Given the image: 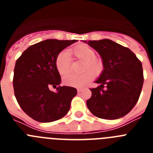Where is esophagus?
Here are the masks:
<instances>
[{"mask_svg": "<svg viewBox=\"0 0 153 153\" xmlns=\"http://www.w3.org/2000/svg\"><path fill=\"white\" fill-rule=\"evenodd\" d=\"M83 90V88L82 87H79V88H77V92L78 93H79V92H81Z\"/></svg>", "mask_w": 153, "mask_h": 153, "instance_id": "1", "label": "esophagus"}]
</instances>
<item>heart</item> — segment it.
Instances as JSON below:
<instances>
[{
	"label": "heart",
	"instance_id": "b5f03b06",
	"mask_svg": "<svg viewBox=\"0 0 153 153\" xmlns=\"http://www.w3.org/2000/svg\"><path fill=\"white\" fill-rule=\"evenodd\" d=\"M73 53L77 58L85 61L84 70H90L95 74H100L103 68V63L101 59L96 57L95 51L90 47L85 44L76 46L70 51ZM56 67L59 74L65 75L70 70L71 60L67 51H62L59 53L55 61ZM93 78V73L91 70H87L82 74H70L64 76L63 83L67 86L79 87L88 83Z\"/></svg>",
	"mask_w": 153,
	"mask_h": 153
}]
</instances>
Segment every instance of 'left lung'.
Instances as JSON below:
<instances>
[{
  "label": "left lung",
  "instance_id": "8db88e82",
  "mask_svg": "<svg viewBox=\"0 0 153 153\" xmlns=\"http://www.w3.org/2000/svg\"><path fill=\"white\" fill-rule=\"evenodd\" d=\"M88 44L100 53L104 69L95 82L100 86L90 89L87 107L98 118H121L140 98L144 81L141 61L129 48L111 40H89Z\"/></svg>",
  "mask_w": 153,
  "mask_h": 153
}]
</instances>
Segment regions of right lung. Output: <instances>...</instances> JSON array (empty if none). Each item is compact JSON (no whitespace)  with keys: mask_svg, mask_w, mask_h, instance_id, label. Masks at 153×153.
<instances>
[{"mask_svg":"<svg viewBox=\"0 0 153 153\" xmlns=\"http://www.w3.org/2000/svg\"><path fill=\"white\" fill-rule=\"evenodd\" d=\"M77 40L50 39L31 45L16 61L13 86L17 101L25 113L36 121L51 123L68 113L76 89L60 86L56 58ZM58 91H51L50 86Z\"/></svg>","mask_w":153,"mask_h":153,"instance_id":"1","label":"right lung"}]
</instances>
